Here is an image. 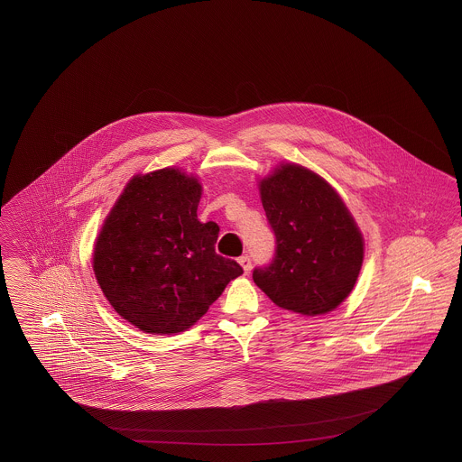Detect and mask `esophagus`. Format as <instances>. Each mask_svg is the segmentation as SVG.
Instances as JSON below:
<instances>
[{
	"instance_id": "1",
	"label": "esophagus",
	"mask_w": 462,
	"mask_h": 462,
	"mask_svg": "<svg viewBox=\"0 0 462 462\" xmlns=\"http://www.w3.org/2000/svg\"><path fill=\"white\" fill-rule=\"evenodd\" d=\"M239 263H241L242 270H244V273L247 275V273H251V268H253V264H251V258L247 256V254H244L239 258Z\"/></svg>"
}]
</instances>
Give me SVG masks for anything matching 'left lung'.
<instances>
[{
  "instance_id": "1",
  "label": "left lung",
  "mask_w": 462,
  "mask_h": 462,
  "mask_svg": "<svg viewBox=\"0 0 462 462\" xmlns=\"http://www.w3.org/2000/svg\"><path fill=\"white\" fill-rule=\"evenodd\" d=\"M275 254L253 281L277 305L324 315L341 305L358 279L364 239L352 213L322 176L281 164L260 181Z\"/></svg>"
}]
</instances>
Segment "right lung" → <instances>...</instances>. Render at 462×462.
<instances>
[{"label":"right lung","instance_id":"1","mask_svg":"<svg viewBox=\"0 0 462 462\" xmlns=\"http://www.w3.org/2000/svg\"><path fill=\"white\" fill-rule=\"evenodd\" d=\"M202 187L175 168L133 176L93 249V272L112 308L149 334L189 329L239 277L217 254L220 226L200 223Z\"/></svg>","mask_w":462,"mask_h":462}]
</instances>
